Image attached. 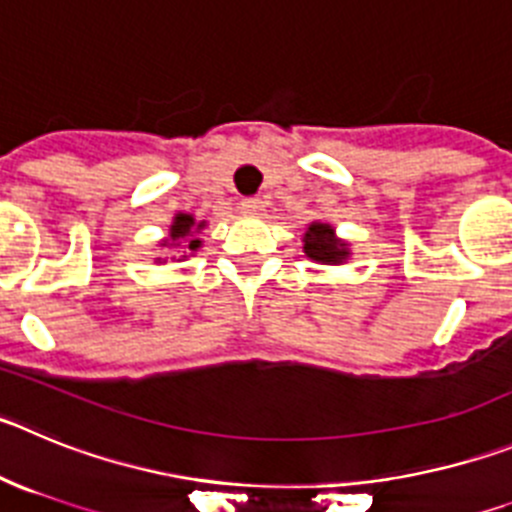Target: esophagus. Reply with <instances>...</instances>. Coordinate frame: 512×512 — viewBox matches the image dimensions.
I'll list each match as a JSON object with an SVG mask.
<instances>
[{"label":"esophagus","instance_id":"esophagus-1","mask_svg":"<svg viewBox=\"0 0 512 512\" xmlns=\"http://www.w3.org/2000/svg\"><path fill=\"white\" fill-rule=\"evenodd\" d=\"M239 211H242V214H247V216L260 214L262 201L260 199H242V201H239Z\"/></svg>","mask_w":512,"mask_h":512}]
</instances>
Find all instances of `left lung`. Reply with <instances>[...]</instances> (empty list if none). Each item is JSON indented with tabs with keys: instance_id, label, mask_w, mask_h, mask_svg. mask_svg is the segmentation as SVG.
I'll list each match as a JSON object with an SVG mask.
<instances>
[{
	"instance_id": "1",
	"label": "left lung",
	"mask_w": 512,
	"mask_h": 512,
	"mask_svg": "<svg viewBox=\"0 0 512 512\" xmlns=\"http://www.w3.org/2000/svg\"><path fill=\"white\" fill-rule=\"evenodd\" d=\"M303 252L311 260L321 262V265H342L352 252H349L347 242L334 234L331 224L313 222L308 224L306 234H303Z\"/></svg>"
}]
</instances>
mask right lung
I'll list each match as a JSON object with an SVG mask.
<instances>
[{
	"label": "right lung",
	"instance_id": "right-lung-1",
	"mask_svg": "<svg viewBox=\"0 0 512 512\" xmlns=\"http://www.w3.org/2000/svg\"><path fill=\"white\" fill-rule=\"evenodd\" d=\"M204 227L206 222H196L191 214H176L173 224H170L168 239H163V247H183L186 252H196L201 247V239H196V234Z\"/></svg>",
	"mask_w": 512,
	"mask_h": 512
}]
</instances>
